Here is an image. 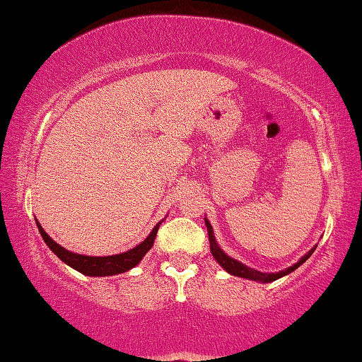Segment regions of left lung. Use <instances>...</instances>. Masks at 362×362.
I'll list each match as a JSON object with an SVG mask.
<instances>
[{"label": "left lung", "instance_id": "1", "mask_svg": "<svg viewBox=\"0 0 362 362\" xmlns=\"http://www.w3.org/2000/svg\"><path fill=\"white\" fill-rule=\"evenodd\" d=\"M205 224H206V230H209L210 250H211L213 258H215L216 262L221 264V268L226 269V271L229 272V274L244 277V279H250V281H257V282H272V281H277V279H279V277H284V276L290 274V272L297 269L298 266L303 264V263L306 262V259L311 257L313 252L316 250V247L311 248V250L308 252V253L305 255V257H301V258L298 259V263H295L293 266H290V268H287V269L279 271V272H262V271H257V269H253V268H248V266L242 264L240 262H237V259L228 257V255L221 250L220 245L216 244L215 235H213L211 224H210L209 220H206V218H205Z\"/></svg>", "mask_w": 362, "mask_h": 362}]
</instances>
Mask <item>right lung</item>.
I'll list each match as a JSON object with an SVG mask.
<instances>
[{
  "label": "right lung",
  "mask_w": 362,
  "mask_h": 362,
  "mask_svg": "<svg viewBox=\"0 0 362 362\" xmlns=\"http://www.w3.org/2000/svg\"><path fill=\"white\" fill-rule=\"evenodd\" d=\"M160 224H162V221L157 223L156 228L152 229V233L147 235L139 245L132 248V250L118 253V255H110V257H88V255H78L70 250H65L64 247L59 245L57 242L52 240L51 237L46 234V230L41 228V224L37 221L41 237H43L46 245L54 252V255H57V257L61 258L65 264H69L70 268L76 269L78 272H81V274L93 276V277L115 276V274H120V272H127L132 268H134L136 264H139L142 257H144V255L152 248Z\"/></svg>",
  "instance_id": "obj_1"
}]
</instances>
